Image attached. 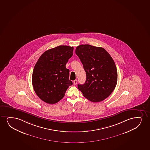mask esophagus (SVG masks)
I'll return each instance as SVG.
<instances>
[{
    "label": "esophagus",
    "mask_w": 150,
    "mask_h": 150,
    "mask_svg": "<svg viewBox=\"0 0 150 150\" xmlns=\"http://www.w3.org/2000/svg\"><path fill=\"white\" fill-rule=\"evenodd\" d=\"M73 83H74V85H76L77 83H78V80H74V81Z\"/></svg>",
    "instance_id": "34e87169"
}]
</instances>
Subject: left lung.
<instances>
[{"mask_svg":"<svg viewBox=\"0 0 150 150\" xmlns=\"http://www.w3.org/2000/svg\"><path fill=\"white\" fill-rule=\"evenodd\" d=\"M76 54L82 62L86 80L78 89L89 100L98 103L103 100L116 87L118 73L114 60L103 47L90 45L76 47Z\"/></svg>","mask_w":150,"mask_h":150,"instance_id":"left-lung-1","label":"left lung"}]
</instances>
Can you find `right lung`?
I'll return each mask as SVG.
<instances>
[{
    "label": "right lung",
    "instance_id": "obj_1",
    "mask_svg": "<svg viewBox=\"0 0 150 150\" xmlns=\"http://www.w3.org/2000/svg\"><path fill=\"white\" fill-rule=\"evenodd\" d=\"M74 47L59 46L42 54L34 66L32 82L34 91L42 100L55 104L64 96L72 85L69 70L65 65L73 55Z\"/></svg>",
    "mask_w": 150,
    "mask_h": 150
}]
</instances>
